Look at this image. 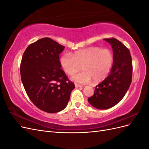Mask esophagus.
<instances>
[{
    "instance_id": "34e87169",
    "label": "esophagus",
    "mask_w": 149,
    "mask_h": 149,
    "mask_svg": "<svg viewBox=\"0 0 149 149\" xmlns=\"http://www.w3.org/2000/svg\"><path fill=\"white\" fill-rule=\"evenodd\" d=\"M75 86H76V88H81V87H83V86L80 85V84H75Z\"/></svg>"
}]
</instances>
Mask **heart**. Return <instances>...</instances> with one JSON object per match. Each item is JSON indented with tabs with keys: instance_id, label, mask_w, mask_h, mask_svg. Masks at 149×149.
<instances>
[{
	"instance_id": "heart-1",
	"label": "heart",
	"mask_w": 149,
	"mask_h": 149,
	"mask_svg": "<svg viewBox=\"0 0 149 149\" xmlns=\"http://www.w3.org/2000/svg\"><path fill=\"white\" fill-rule=\"evenodd\" d=\"M59 62L62 70L69 76L74 75L82 66V73L72 78L74 81L87 83L93 79L97 83L109 75L114 64V55L109 49L91 47L79 49L72 55L63 53Z\"/></svg>"
}]
</instances>
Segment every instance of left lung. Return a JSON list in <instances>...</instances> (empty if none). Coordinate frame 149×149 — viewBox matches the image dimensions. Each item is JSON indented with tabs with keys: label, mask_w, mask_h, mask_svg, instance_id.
Listing matches in <instances>:
<instances>
[{
	"label": "left lung",
	"mask_w": 149,
	"mask_h": 149,
	"mask_svg": "<svg viewBox=\"0 0 149 149\" xmlns=\"http://www.w3.org/2000/svg\"><path fill=\"white\" fill-rule=\"evenodd\" d=\"M111 45L114 64L110 74L98 84L93 96L88 99L92 106L107 109L114 106L124 97L132 81V58L129 49L114 38H104Z\"/></svg>",
	"instance_id": "8db88e82"
}]
</instances>
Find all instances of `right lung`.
Instances as JSON below:
<instances>
[{
	"mask_svg": "<svg viewBox=\"0 0 149 149\" xmlns=\"http://www.w3.org/2000/svg\"><path fill=\"white\" fill-rule=\"evenodd\" d=\"M65 47L52 38H43L26 48L20 64L21 79L30 100L48 113L63 110L75 86L60 65Z\"/></svg>",
	"mask_w": 149,
	"mask_h": 149,
	"instance_id": "add662e5",
	"label": "right lung"
}]
</instances>
